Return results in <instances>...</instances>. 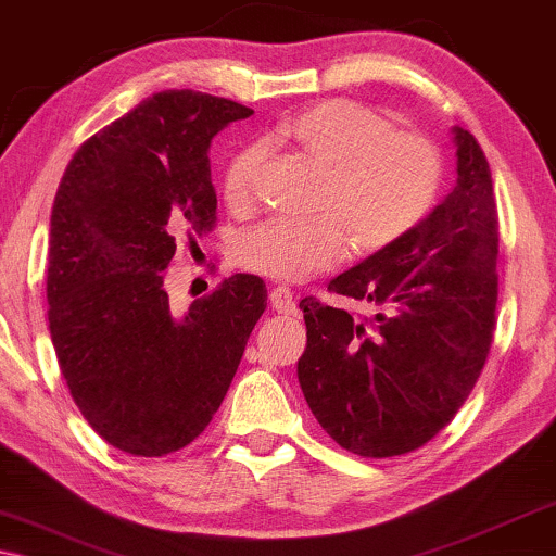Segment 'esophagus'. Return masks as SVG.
Here are the masks:
<instances>
[{"label":"esophagus","instance_id":"obj_1","mask_svg":"<svg viewBox=\"0 0 556 556\" xmlns=\"http://www.w3.org/2000/svg\"><path fill=\"white\" fill-rule=\"evenodd\" d=\"M270 306L283 316H295V299H293V293L283 286L273 288L270 291Z\"/></svg>","mask_w":556,"mask_h":556}]
</instances>
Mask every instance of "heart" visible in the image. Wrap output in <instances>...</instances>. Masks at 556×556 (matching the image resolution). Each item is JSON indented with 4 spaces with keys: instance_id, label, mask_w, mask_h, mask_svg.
<instances>
[{
    "instance_id": "1",
    "label": "heart",
    "mask_w": 556,
    "mask_h": 556,
    "mask_svg": "<svg viewBox=\"0 0 556 556\" xmlns=\"http://www.w3.org/2000/svg\"><path fill=\"white\" fill-rule=\"evenodd\" d=\"M270 143L291 147L324 172L316 223L273 219L240 240V263L280 283H299L337 265L346 253L390 248L428 215L440 187V154L420 131H397L392 121L354 101H321L280 118ZM261 147L238 149L223 174L230 207L253 197Z\"/></svg>"
}]
</instances>
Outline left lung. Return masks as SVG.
I'll return each mask as SVG.
<instances>
[{
    "mask_svg": "<svg viewBox=\"0 0 556 556\" xmlns=\"http://www.w3.org/2000/svg\"><path fill=\"white\" fill-rule=\"evenodd\" d=\"M455 187L405 238L364 257L329 291L377 306L371 321L303 299L299 384L318 425L364 458L417 451L453 420L489 356L498 299L491 169L453 126Z\"/></svg>",
    "mask_w": 556,
    "mask_h": 556,
    "instance_id": "obj_1",
    "label": "left lung"
}]
</instances>
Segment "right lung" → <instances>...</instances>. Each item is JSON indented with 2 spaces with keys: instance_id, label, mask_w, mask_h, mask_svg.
Masks as SVG:
<instances>
[{
  "instance_id": "right-lung-1",
  "label": "right lung",
  "mask_w": 556,
  "mask_h": 556,
  "mask_svg": "<svg viewBox=\"0 0 556 556\" xmlns=\"http://www.w3.org/2000/svg\"><path fill=\"white\" fill-rule=\"evenodd\" d=\"M250 109L162 90L83 143L50 217L48 321L60 371L90 428L159 458L192 443L223 405L268 291L238 273L172 314L177 240L210 232V143Z\"/></svg>"
}]
</instances>
